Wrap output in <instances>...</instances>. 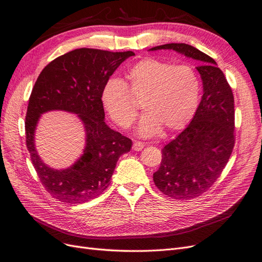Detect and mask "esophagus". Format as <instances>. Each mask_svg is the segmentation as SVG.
<instances>
[{"label": "esophagus", "instance_id": "esophagus-1", "mask_svg": "<svg viewBox=\"0 0 262 262\" xmlns=\"http://www.w3.org/2000/svg\"><path fill=\"white\" fill-rule=\"evenodd\" d=\"M144 147H145V145H144L143 143H140V141H135V143H134V145H133V150L139 151V150H141V149H143Z\"/></svg>", "mask_w": 262, "mask_h": 262}]
</instances>
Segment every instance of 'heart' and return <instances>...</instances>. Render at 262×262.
Returning a JSON list of instances; mask_svg holds the SVG:
<instances>
[{"label":"heart","mask_w":262,"mask_h":262,"mask_svg":"<svg viewBox=\"0 0 262 262\" xmlns=\"http://www.w3.org/2000/svg\"><path fill=\"white\" fill-rule=\"evenodd\" d=\"M127 85L117 78L108 79L101 100L110 118L127 129L135 122L140 102L145 114L138 133L154 136L161 130L183 129L195 114L201 83L196 71L189 64H174L157 58H145L126 72Z\"/></svg>","instance_id":"obj_1"}]
</instances>
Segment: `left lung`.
Here are the masks:
<instances>
[{"mask_svg": "<svg viewBox=\"0 0 262 262\" xmlns=\"http://www.w3.org/2000/svg\"><path fill=\"white\" fill-rule=\"evenodd\" d=\"M172 49L203 62L198 67L204 93L188 127L162 149L154 182L163 194L190 200L205 193L221 177L235 146L234 94L213 58L186 43H166L150 50Z\"/></svg>", "mask_w": 262, "mask_h": 262, "instance_id": "left-lung-1", "label": "left lung"}]
</instances>
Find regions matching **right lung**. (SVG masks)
<instances>
[{
	"instance_id": "obj_1",
	"label": "right lung",
	"mask_w": 262,
	"mask_h": 262,
	"mask_svg": "<svg viewBox=\"0 0 262 262\" xmlns=\"http://www.w3.org/2000/svg\"><path fill=\"white\" fill-rule=\"evenodd\" d=\"M134 55L133 51L74 49L48 63L37 78L25 117L26 146L37 176L52 198L71 204L98 198L110 185L119 157L130 150L132 139L104 122L101 94L117 67ZM51 109L78 114L87 132L84 156L72 167L60 171L41 161L33 144L40 114Z\"/></svg>"
}]
</instances>
